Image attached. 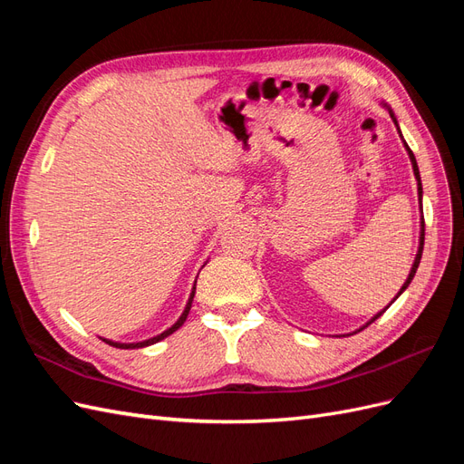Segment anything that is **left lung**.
<instances>
[{"label":"left lung","mask_w":464,"mask_h":464,"mask_svg":"<svg viewBox=\"0 0 464 464\" xmlns=\"http://www.w3.org/2000/svg\"><path fill=\"white\" fill-rule=\"evenodd\" d=\"M391 118H392V114H391ZM392 121H395L397 123V120L395 118H392ZM406 149H409V145H406ZM409 154H411V160H412V168H414V176H416V179H418V198H420V205H422V181H420V172H418V164H416V159H414V154H412V150L409 149ZM422 227H424V224H422ZM422 249H424V228H422V234H420V249H418V254H416V259H414V265H412V271H411V275H409V278H406V283L402 285V288H401V292L397 294V298L401 296V294L406 290V286H409L411 283H412V278H414V275H416V269H418V265H420V259H422ZM395 298V300H397ZM389 307V305H387ZM385 312V310H383ZM382 312V314H383ZM382 314H377L370 323H373L379 315H382ZM370 323H368V325H370Z\"/></svg>","instance_id":"8db88e82"}]
</instances>
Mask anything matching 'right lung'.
Wrapping results in <instances>:
<instances>
[{
  "label": "right lung",
  "mask_w": 464,
  "mask_h": 464,
  "mask_svg": "<svg viewBox=\"0 0 464 464\" xmlns=\"http://www.w3.org/2000/svg\"><path fill=\"white\" fill-rule=\"evenodd\" d=\"M193 296H195V288H193V292H191V296H189V302H188V305H186V310H184V314H181V317L174 323V325L168 329V331H164V333H160L159 336H152V339H149V341H143V343H133V344H120V343H111V341H106L108 344H111V346H116V348H141V346H149V344H154V343H159V341H162L164 336H168V334H172L174 331H178L181 325H184V321L188 319V314H189V310H191V302H193Z\"/></svg>",
  "instance_id": "right-lung-1"
}]
</instances>
